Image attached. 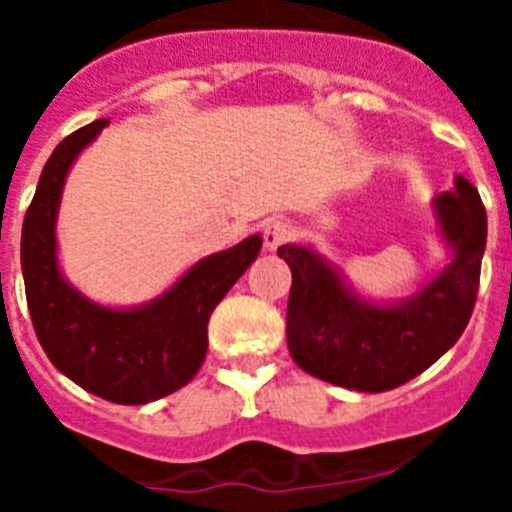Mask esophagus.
I'll use <instances>...</instances> for the list:
<instances>
[{
  "instance_id": "obj_1",
  "label": "esophagus",
  "mask_w": 512,
  "mask_h": 512,
  "mask_svg": "<svg viewBox=\"0 0 512 512\" xmlns=\"http://www.w3.org/2000/svg\"><path fill=\"white\" fill-rule=\"evenodd\" d=\"M292 235H295V230H292L289 223H284V220H269V223L264 225V246L269 248V251H277V248L284 246Z\"/></svg>"
}]
</instances>
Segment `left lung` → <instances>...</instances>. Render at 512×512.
Returning a JSON list of instances; mask_svg holds the SVG:
<instances>
[{"label":"left lung","instance_id":"1","mask_svg":"<svg viewBox=\"0 0 512 512\" xmlns=\"http://www.w3.org/2000/svg\"><path fill=\"white\" fill-rule=\"evenodd\" d=\"M431 215L449 259L418 292L372 300L312 243H284L292 269L287 346L302 372L359 392H387L436 364L467 328L485 256L487 215L461 174L433 197Z\"/></svg>","mask_w":512,"mask_h":512}]
</instances>
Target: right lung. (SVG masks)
I'll return each mask as SVG.
<instances>
[{
  "instance_id": "1",
  "label": "right lung",
  "mask_w": 512,
  "mask_h": 512,
  "mask_svg": "<svg viewBox=\"0 0 512 512\" xmlns=\"http://www.w3.org/2000/svg\"><path fill=\"white\" fill-rule=\"evenodd\" d=\"M110 120H97L58 143L43 166L22 223V277L35 333L58 372L102 400L146 405L200 372L207 323L248 266L259 259V233L189 266L153 300L112 307L89 300L58 261L56 223L71 166Z\"/></svg>"
}]
</instances>
